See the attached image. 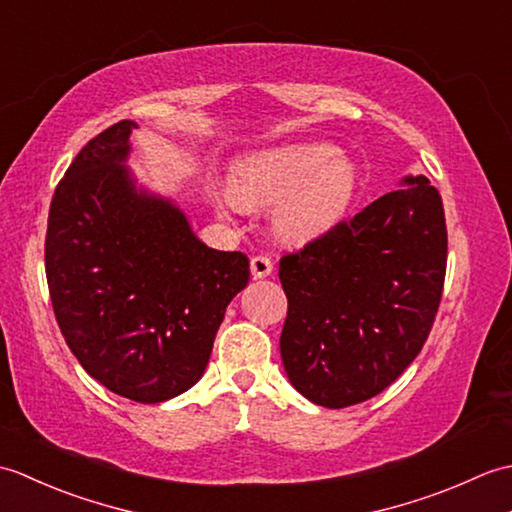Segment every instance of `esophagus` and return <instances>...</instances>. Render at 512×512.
<instances>
[{
    "mask_svg": "<svg viewBox=\"0 0 512 512\" xmlns=\"http://www.w3.org/2000/svg\"><path fill=\"white\" fill-rule=\"evenodd\" d=\"M250 273H253L255 279H264L273 273V262L264 255H255L250 259Z\"/></svg>",
    "mask_w": 512,
    "mask_h": 512,
    "instance_id": "1",
    "label": "esophagus"
}]
</instances>
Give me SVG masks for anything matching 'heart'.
Segmentation results:
<instances>
[{"label": "heart", "instance_id": "1", "mask_svg": "<svg viewBox=\"0 0 512 512\" xmlns=\"http://www.w3.org/2000/svg\"><path fill=\"white\" fill-rule=\"evenodd\" d=\"M356 184L354 162L330 145L275 147L235 162L222 209L244 213L246 206L275 204V231L290 242H310L343 222Z\"/></svg>", "mask_w": 512, "mask_h": 512}]
</instances>
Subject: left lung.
<instances>
[{
	"instance_id": "obj_1",
	"label": "left lung",
	"mask_w": 512,
	"mask_h": 512,
	"mask_svg": "<svg viewBox=\"0 0 512 512\" xmlns=\"http://www.w3.org/2000/svg\"><path fill=\"white\" fill-rule=\"evenodd\" d=\"M400 184L279 262L288 297L281 361L314 405L374 398L431 332L447 273L442 198L424 176Z\"/></svg>"
}]
</instances>
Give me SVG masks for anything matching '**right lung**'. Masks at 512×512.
<instances>
[{
	"label": "right lung",
	"instance_id": "right-lung-1",
	"mask_svg": "<svg viewBox=\"0 0 512 512\" xmlns=\"http://www.w3.org/2000/svg\"><path fill=\"white\" fill-rule=\"evenodd\" d=\"M121 121L85 145L50 204L46 277L65 343L114 394L154 405L202 378L244 253L206 246L180 206L127 169Z\"/></svg>",
	"mask_w": 512,
	"mask_h": 512
}]
</instances>
